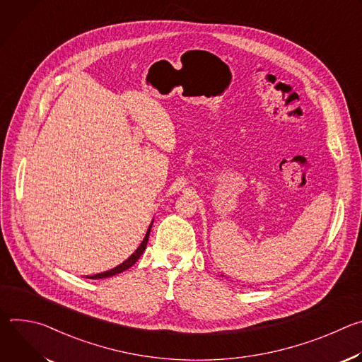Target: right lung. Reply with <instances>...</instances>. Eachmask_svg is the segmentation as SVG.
Listing matches in <instances>:
<instances>
[{"mask_svg": "<svg viewBox=\"0 0 362 362\" xmlns=\"http://www.w3.org/2000/svg\"><path fill=\"white\" fill-rule=\"evenodd\" d=\"M150 228H151V225L148 226V229H147V233H146V236H144L143 242L140 243V246L136 249V252H134V253H133V255L129 257V259H126V261H124L122 265L116 267L115 269H110V271H107V272H103V274H97V275H93V276H90V279H103V278H109V276L117 275V274H120V272H123V271L129 269L130 267H133V265L137 262L139 257L141 256V253L144 252L146 246H147V242H148V233H150Z\"/></svg>", "mask_w": 362, "mask_h": 362, "instance_id": "obj_1", "label": "right lung"}]
</instances>
